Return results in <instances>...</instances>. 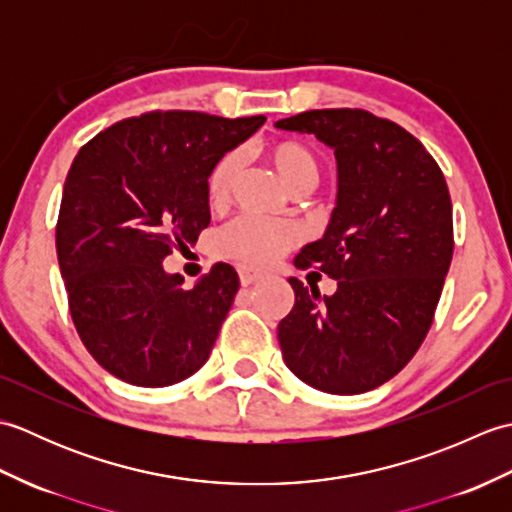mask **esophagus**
<instances>
[{"instance_id": "34e87169", "label": "esophagus", "mask_w": 512, "mask_h": 512, "mask_svg": "<svg viewBox=\"0 0 512 512\" xmlns=\"http://www.w3.org/2000/svg\"><path fill=\"white\" fill-rule=\"evenodd\" d=\"M237 273H239V281H242V286H253V284H257V281L268 277L266 270L250 268V266H239Z\"/></svg>"}]
</instances>
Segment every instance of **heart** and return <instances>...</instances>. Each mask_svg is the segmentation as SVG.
Segmentation results:
<instances>
[{
	"label": "heart",
	"mask_w": 512,
	"mask_h": 512,
	"mask_svg": "<svg viewBox=\"0 0 512 512\" xmlns=\"http://www.w3.org/2000/svg\"><path fill=\"white\" fill-rule=\"evenodd\" d=\"M268 158L273 162L277 176L290 191L303 184H314L319 178L317 160L310 151L297 143H279L270 147ZM239 173V154L228 151L209 176V198L215 204H222L231 198L235 180ZM299 239L295 226L264 220L257 215H239L235 220L220 228L215 237L220 255L237 259L244 264H268L277 259Z\"/></svg>",
	"instance_id": "1"
}]
</instances>
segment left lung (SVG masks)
Here are the masks:
<instances>
[{
  "label": "left lung",
  "instance_id": "obj_1",
  "mask_svg": "<svg viewBox=\"0 0 512 512\" xmlns=\"http://www.w3.org/2000/svg\"><path fill=\"white\" fill-rule=\"evenodd\" d=\"M275 127L317 136L336 156L328 228L295 259L336 279V292L288 279L281 354L314 389L363 394L396 376L431 328L453 257L449 187L420 140L369 112L312 110Z\"/></svg>",
  "mask_w": 512,
  "mask_h": 512
}]
</instances>
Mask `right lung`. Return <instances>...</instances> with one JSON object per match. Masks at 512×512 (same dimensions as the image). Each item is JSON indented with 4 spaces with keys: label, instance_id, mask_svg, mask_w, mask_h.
Segmentation results:
<instances>
[{
    "label": "right lung",
    "instance_id": "obj_1",
    "mask_svg": "<svg viewBox=\"0 0 512 512\" xmlns=\"http://www.w3.org/2000/svg\"><path fill=\"white\" fill-rule=\"evenodd\" d=\"M266 116L149 112L94 136L63 184L57 257L83 345L112 376L167 387L209 361L239 277L215 264L182 288L165 257L209 226V176Z\"/></svg>",
    "mask_w": 512,
    "mask_h": 512
}]
</instances>
